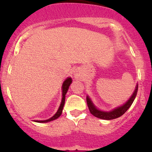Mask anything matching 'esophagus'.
<instances>
[{
  "label": "esophagus",
  "instance_id": "1",
  "mask_svg": "<svg viewBox=\"0 0 152 152\" xmlns=\"http://www.w3.org/2000/svg\"><path fill=\"white\" fill-rule=\"evenodd\" d=\"M74 77H75V78H76V79L80 78L81 75H80V73L78 70H76V71H75V72H74Z\"/></svg>",
  "mask_w": 152,
  "mask_h": 152
}]
</instances>
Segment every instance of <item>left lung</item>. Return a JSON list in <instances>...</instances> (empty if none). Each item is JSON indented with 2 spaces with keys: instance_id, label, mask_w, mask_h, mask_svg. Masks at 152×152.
Here are the masks:
<instances>
[{
  "instance_id": "8db88e82",
  "label": "left lung",
  "mask_w": 152,
  "mask_h": 152,
  "mask_svg": "<svg viewBox=\"0 0 152 152\" xmlns=\"http://www.w3.org/2000/svg\"><path fill=\"white\" fill-rule=\"evenodd\" d=\"M138 87H139V84L137 83L135 90H134V92L132 93V94L131 95L129 99L126 103H123V105L115 107V108L110 111L101 110L100 109H98L95 106V104L94 103L93 100H91V98L90 97L89 95H87L86 99H87V103H88L90 112H91L92 115H94L96 117L99 118V119H106V120H111V119L120 117L121 116H123L126 111L128 110L129 108L131 107V105L133 103L135 96L137 95V92H138Z\"/></svg>"
}]
</instances>
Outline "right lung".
I'll list each match as a JSON object with an SVG mask.
<instances>
[{
	"label": "right lung",
	"instance_id": "right-lung-1",
	"mask_svg": "<svg viewBox=\"0 0 152 152\" xmlns=\"http://www.w3.org/2000/svg\"><path fill=\"white\" fill-rule=\"evenodd\" d=\"M72 83V79L71 77H67L65 80H64V82H63L62 86H61V92H62V97H61V103H60V106L58 109L57 112L54 114V116H52V117L49 118L48 119H45V120H33L36 123H49V122L53 121L55 119H58V118L60 116L62 113V110H63V107H64V101H65V95H66L67 92L68 91V88H69L70 85Z\"/></svg>",
	"mask_w": 152,
	"mask_h": 152
}]
</instances>
